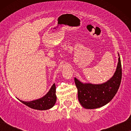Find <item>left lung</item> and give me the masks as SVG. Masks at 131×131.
<instances>
[{"instance_id": "8db88e82", "label": "left lung", "mask_w": 131, "mask_h": 131, "mask_svg": "<svg viewBox=\"0 0 131 131\" xmlns=\"http://www.w3.org/2000/svg\"><path fill=\"white\" fill-rule=\"evenodd\" d=\"M121 79L122 66L120 57L114 75L105 83H83L74 78L75 84L78 88V99L80 104L86 109L100 108L107 104L117 93Z\"/></svg>"}]
</instances>
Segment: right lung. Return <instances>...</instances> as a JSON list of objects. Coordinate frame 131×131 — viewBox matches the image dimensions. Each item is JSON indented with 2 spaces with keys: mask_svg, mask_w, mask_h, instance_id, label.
I'll return each mask as SVG.
<instances>
[{
  "mask_svg": "<svg viewBox=\"0 0 131 131\" xmlns=\"http://www.w3.org/2000/svg\"><path fill=\"white\" fill-rule=\"evenodd\" d=\"M56 86L53 84L47 94L39 99L31 101H23L19 100L21 103L30 108L39 110H46L52 107L57 101Z\"/></svg>",
  "mask_w": 131,
  "mask_h": 131,
  "instance_id": "1",
  "label": "right lung"
}]
</instances>
